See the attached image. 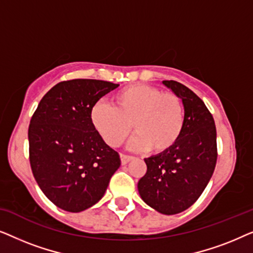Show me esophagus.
Wrapping results in <instances>:
<instances>
[{
  "label": "esophagus",
  "mask_w": 253,
  "mask_h": 253,
  "mask_svg": "<svg viewBox=\"0 0 253 253\" xmlns=\"http://www.w3.org/2000/svg\"><path fill=\"white\" fill-rule=\"evenodd\" d=\"M133 157H131V155H126V154H121V164L122 165H126L129 164V162L132 160Z\"/></svg>",
  "instance_id": "1"
}]
</instances>
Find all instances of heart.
<instances>
[{
    "mask_svg": "<svg viewBox=\"0 0 253 253\" xmlns=\"http://www.w3.org/2000/svg\"><path fill=\"white\" fill-rule=\"evenodd\" d=\"M91 122L103 141L112 147L122 145L132 130L133 150L154 154L175 146L184 127V107L178 95L148 85H131L116 92L112 106L96 103Z\"/></svg>",
    "mask_w": 253,
    "mask_h": 253,
    "instance_id": "1",
    "label": "heart"
}]
</instances>
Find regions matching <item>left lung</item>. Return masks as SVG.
Masks as SVG:
<instances>
[{"label": "left lung", "instance_id": "8db88e82", "mask_svg": "<svg viewBox=\"0 0 253 253\" xmlns=\"http://www.w3.org/2000/svg\"><path fill=\"white\" fill-rule=\"evenodd\" d=\"M162 84L182 100L184 127L174 147L144 159L147 171L138 191L152 209L172 215L193 205L209 184L216 165V129L212 114L191 89L175 81Z\"/></svg>", "mask_w": 253, "mask_h": 253}]
</instances>
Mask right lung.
<instances>
[{
  "mask_svg": "<svg viewBox=\"0 0 253 253\" xmlns=\"http://www.w3.org/2000/svg\"><path fill=\"white\" fill-rule=\"evenodd\" d=\"M119 84L96 79L61 82L38 105L29 126L30 164L44 196L60 209L78 213L105 195L121 166L91 122L96 102Z\"/></svg>",
  "mask_w": 253,
  "mask_h": 253,
  "instance_id": "1",
  "label": "right lung"
}]
</instances>
